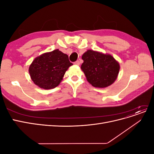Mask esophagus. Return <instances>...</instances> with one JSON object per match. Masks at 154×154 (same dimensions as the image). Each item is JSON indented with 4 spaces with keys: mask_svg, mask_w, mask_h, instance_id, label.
<instances>
[{
    "mask_svg": "<svg viewBox=\"0 0 154 154\" xmlns=\"http://www.w3.org/2000/svg\"><path fill=\"white\" fill-rule=\"evenodd\" d=\"M74 64H75V65H77V66H79V65L80 64V62L79 61V60H77V61H76L75 62H74Z\"/></svg>",
    "mask_w": 154,
    "mask_h": 154,
    "instance_id": "34e87169",
    "label": "esophagus"
}]
</instances>
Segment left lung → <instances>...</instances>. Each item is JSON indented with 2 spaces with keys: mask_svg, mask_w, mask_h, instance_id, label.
Here are the masks:
<instances>
[{
  "mask_svg": "<svg viewBox=\"0 0 154 154\" xmlns=\"http://www.w3.org/2000/svg\"><path fill=\"white\" fill-rule=\"evenodd\" d=\"M81 69L87 80L94 87L105 88L115 82L120 66L114 58L93 50H88L82 55Z\"/></svg>",
  "mask_w": 154,
  "mask_h": 154,
  "instance_id": "left-lung-1",
  "label": "left lung"
}]
</instances>
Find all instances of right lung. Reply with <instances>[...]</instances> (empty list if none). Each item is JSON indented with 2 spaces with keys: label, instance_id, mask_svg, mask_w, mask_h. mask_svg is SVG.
Segmentation results:
<instances>
[{
  "label": "right lung",
  "instance_id": "1",
  "mask_svg": "<svg viewBox=\"0 0 154 154\" xmlns=\"http://www.w3.org/2000/svg\"><path fill=\"white\" fill-rule=\"evenodd\" d=\"M72 65L67 54L56 49L36 57L30 65L29 72L35 85L44 89H51L60 84Z\"/></svg>",
  "mask_w": 154,
  "mask_h": 154
}]
</instances>
